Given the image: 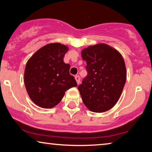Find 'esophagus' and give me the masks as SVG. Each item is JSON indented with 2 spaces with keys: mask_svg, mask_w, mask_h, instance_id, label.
<instances>
[{
  "mask_svg": "<svg viewBox=\"0 0 152 152\" xmlns=\"http://www.w3.org/2000/svg\"><path fill=\"white\" fill-rule=\"evenodd\" d=\"M75 80H76L77 83V84H80V76H79V75L75 76Z\"/></svg>",
  "mask_w": 152,
  "mask_h": 152,
  "instance_id": "34e87169",
  "label": "esophagus"
}]
</instances>
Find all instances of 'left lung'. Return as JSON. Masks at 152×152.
<instances>
[{"label": "left lung", "instance_id": "obj_1", "mask_svg": "<svg viewBox=\"0 0 152 152\" xmlns=\"http://www.w3.org/2000/svg\"><path fill=\"white\" fill-rule=\"evenodd\" d=\"M86 61V77L78 86L84 105L95 113L113 108L122 94L126 79L125 63L117 50L106 43L91 45L82 51Z\"/></svg>", "mask_w": 152, "mask_h": 152}]
</instances>
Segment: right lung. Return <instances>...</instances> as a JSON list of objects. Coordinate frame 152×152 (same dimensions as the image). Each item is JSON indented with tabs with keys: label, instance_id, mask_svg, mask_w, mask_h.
Masks as SVG:
<instances>
[{
	"label": "right lung",
	"instance_id": "add662e5",
	"mask_svg": "<svg viewBox=\"0 0 152 152\" xmlns=\"http://www.w3.org/2000/svg\"><path fill=\"white\" fill-rule=\"evenodd\" d=\"M67 45L51 43L39 49L27 62L24 82L29 97L35 104L43 109L57 105L65 92L77 86L69 73L70 65L64 57Z\"/></svg>",
	"mask_w": 152,
	"mask_h": 152
}]
</instances>
